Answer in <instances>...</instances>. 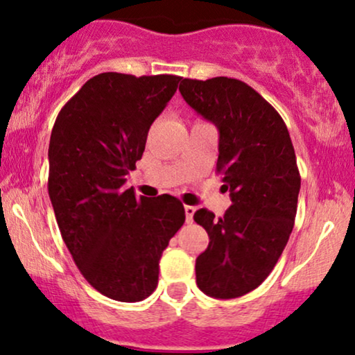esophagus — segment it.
<instances>
[{
	"label": "esophagus",
	"mask_w": 355,
	"mask_h": 355,
	"mask_svg": "<svg viewBox=\"0 0 355 355\" xmlns=\"http://www.w3.org/2000/svg\"><path fill=\"white\" fill-rule=\"evenodd\" d=\"M184 212H186V222H187V224H191L192 218H194L196 207H194V205H184Z\"/></svg>",
	"instance_id": "1"
}]
</instances>
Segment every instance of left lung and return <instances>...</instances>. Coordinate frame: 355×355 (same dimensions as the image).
Instances as JSON below:
<instances>
[{
	"instance_id": "1",
	"label": "left lung",
	"mask_w": 355,
	"mask_h": 355,
	"mask_svg": "<svg viewBox=\"0 0 355 355\" xmlns=\"http://www.w3.org/2000/svg\"><path fill=\"white\" fill-rule=\"evenodd\" d=\"M179 92L217 126V173L232 199L224 217L194 214L209 235L196 282L212 298H239L265 282L290 239L301 187L295 148L279 113L242 80L182 78Z\"/></svg>"
}]
</instances>
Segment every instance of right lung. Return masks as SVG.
<instances>
[{"mask_svg":"<svg viewBox=\"0 0 355 355\" xmlns=\"http://www.w3.org/2000/svg\"><path fill=\"white\" fill-rule=\"evenodd\" d=\"M179 82L98 73L64 105L51 133L47 189L60 235L87 282L123 303L156 290L159 258L186 220L173 196L137 198L123 187Z\"/></svg>","mask_w":355,"mask_h":355,"instance_id":"1","label":"right lung"}]
</instances>
